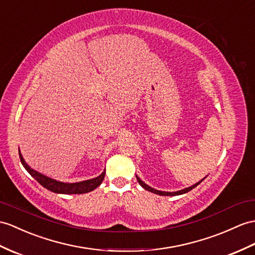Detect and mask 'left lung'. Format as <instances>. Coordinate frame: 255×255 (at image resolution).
<instances>
[{"label": "left lung", "mask_w": 255, "mask_h": 255, "mask_svg": "<svg viewBox=\"0 0 255 255\" xmlns=\"http://www.w3.org/2000/svg\"><path fill=\"white\" fill-rule=\"evenodd\" d=\"M136 178H137V182L139 183V185L141 186L142 188L144 189H146V190H148V191H150V192H153V194H157V195H159V196H178V195H183V194H186V192H188V191H190L191 189H194L195 187H197L198 185H199L204 178H202L200 182H198V183H196V184H194L192 186H190V187H187V188H184V189H182V190H177V191H172V192H170V191H162V190H157V189H154V188H152V187H150V186H148L147 184H145L144 182L141 181V179L136 175Z\"/></svg>", "instance_id": "8db88e82"}]
</instances>
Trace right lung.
Returning a JSON list of instances; mask_svg holds the SVG:
<instances>
[{"mask_svg":"<svg viewBox=\"0 0 255 255\" xmlns=\"http://www.w3.org/2000/svg\"><path fill=\"white\" fill-rule=\"evenodd\" d=\"M19 158L23 167L28 171V173L31 176H32L34 179H36L38 183H40L43 187H45L46 189L51 190L53 192H56V194H64V195L86 194V192H90L92 190H94L95 188H97L98 186L103 183L105 174H106V172L104 170L102 174L95 178L86 179V181L78 182V183H64V182L56 181L54 178L48 177L38 171L31 169V167L26 163V161H24L20 150H19Z\"/></svg>","mask_w":255,"mask_h":255,"instance_id":"right-lung-1","label":"right lung"}]
</instances>
